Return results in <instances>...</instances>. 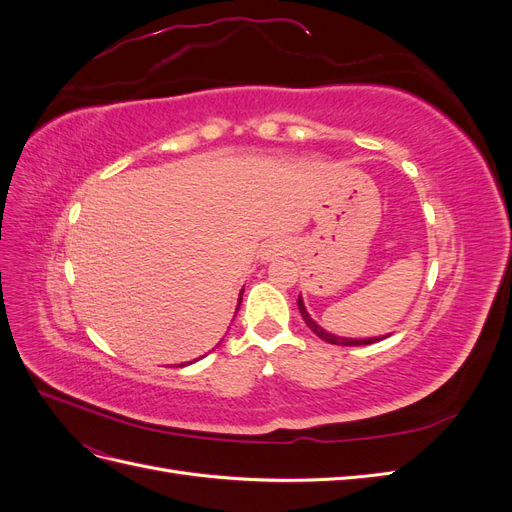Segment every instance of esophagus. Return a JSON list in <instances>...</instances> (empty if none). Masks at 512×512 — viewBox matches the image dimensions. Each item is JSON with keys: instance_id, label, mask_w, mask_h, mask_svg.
Here are the masks:
<instances>
[{"instance_id": "obj_1", "label": "esophagus", "mask_w": 512, "mask_h": 512, "mask_svg": "<svg viewBox=\"0 0 512 512\" xmlns=\"http://www.w3.org/2000/svg\"><path fill=\"white\" fill-rule=\"evenodd\" d=\"M288 250H290V245H288L286 241H282V239H273V241H269L265 247H262L260 258L265 260V262H269V260H275V258L284 256Z\"/></svg>"}]
</instances>
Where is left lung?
Segmentation results:
<instances>
[{
	"mask_svg": "<svg viewBox=\"0 0 512 512\" xmlns=\"http://www.w3.org/2000/svg\"><path fill=\"white\" fill-rule=\"evenodd\" d=\"M297 305H299V312H301V316H303V320H305V324L309 329H312L320 339H324V342H329V344H335V346H367V344H376V342H380V339H384V337H389V335H382V337H367V339H354V337H339V335H333V333H329V331H324L320 324L307 314V309H305V303H303V299H301V294H299V299H297Z\"/></svg>",
	"mask_w": 512,
	"mask_h": 512,
	"instance_id": "left-lung-1",
	"label": "left lung"
}]
</instances>
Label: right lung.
Here are the masks:
<instances>
[{"mask_svg":"<svg viewBox=\"0 0 512 512\" xmlns=\"http://www.w3.org/2000/svg\"><path fill=\"white\" fill-rule=\"evenodd\" d=\"M241 294H243V292H241ZM239 305H241V297H239ZM237 309H239V307H237ZM235 316H237V314H235ZM183 365H188V363H181L179 367H183Z\"/></svg>","mask_w":512,"mask_h":512,"instance_id":"1","label":"right lung"}]
</instances>
